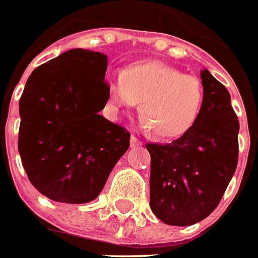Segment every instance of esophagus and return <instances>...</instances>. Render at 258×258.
Wrapping results in <instances>:
<instances>
[{"label":"esophagus","mask_w":258,"mask_h":258,"mask_svg":"<svg viewBox=\"0 0 258 258\" xmlns=\"http://www.w3.org/2000/svg\"><path fill=\"white\" fill-rule=\"evenodd\" d=\"M141 145L142 141H139L135 135H132V136H131V146H132V148H136V146H141Z\"/></svg>","instance_id":"obj_1"}]
</instances>
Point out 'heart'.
Masks as SVG:
<instances>
[{"label":"heart","instance_id":"heart-1","mask_svg":"<svg viewBox=\"0 0 258 258\" xmlns=\"http://www.w3.org/2000/svg\"><path fill=\"white\" fill-rule=\"evenodd\" d=\"M106 86L109 101L116 108H132L141 101L143 125L160 139L189 132L205 99L198 77L156 60L133 62L120 75H109Z\"/></svg>","mask_w":258,"mask_h":258}]
</instances>
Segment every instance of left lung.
Wrapping results in <instances>:
<instances>
[{
    "label": "left lung",
    "instance_id": "8db88e82",
    "mask_svg": "<svg viewBox=\"0 0 258 258\" xmlns=\"http://www.w3.org/2000/svg\"><path fill=\"white\" fill-rule=\"evenodd\" d=\"M205 99L189 132L167 145L148 143L150 209L170 226L206 219L220 203L238 160V119L230 93L202 71Z\"/></svg>",
    "mask_w": 258,
    "mask_h": 258
}]
</instances>
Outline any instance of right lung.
Masks as SVG:
<instances>
[{
	"label": "right lung",
	"instance_id": "1",
	"mask_svg": "<svg viewBox=\"0 0 258 258\" xmlns=\"http://www.w3.org/2000/svg\"><path fill=\"white\" fill-rule=\"evenodd\" d=\"M106 55L71 49L32 71L20 99L18 150L41 195L81 205L99 196L131 133L99 115L109 99Z\"/></svg>",
	"mask_w": 258,
	"mask_h": 258
}]
</instances>
